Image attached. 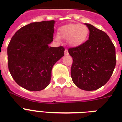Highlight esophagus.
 Masks as SVG:
<instances>
[{
    "label": "esophagus",
    "mask_w": 122,
    "mask_h": 122,
    "mask_svg": "<svg viewBox=\"0 0 122 122\" xmlns=\"http://www.w3.org/2000/svg\"><path fill=\"white\" fill-rule=\"evenodd\" d=\"M65 55H68L69 53H68V49H66L65 50Z\"/></svg>",
    "instance_id": "obj_1"
}]
</instances>
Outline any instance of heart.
<instances>
[{
  "mask_svg": "<svg viewBox=\"0 0 122 122\" xmlns=\"http://www.w3.org/2000/svg\"><path fill=\"white\" fill-rule=\"evenodd\" d=\"M89 30L87 26L83 24L71 23L61 26L59 29V35L61 38L67 40L71 46L77 47L86 41L89 36ZM58 35L56 39L59 41Z\"/></svg>",
  "mask_w": 122,
  "mask_h": 122,
  "instance_id": "1",
  "label": "heart"
}]
</instances>
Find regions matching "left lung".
<instances>
[{"mask_svg": "<svg viewBox=\"0 0 122 122\" xmlns=\"http://www.w3.org/2000/svg\"><path fill=\"white\" fill-rule=\"evenodd\" d=\"M89 39L68 49L73 57L71 76L73 83L85 91H94L110 80L116 65L115 47L105 32L91 24Z\"/></svg>", "mask_w": 122, "mask_h": 122, "instance_id": "obj_1", "label": "left lung"}]
</instances>
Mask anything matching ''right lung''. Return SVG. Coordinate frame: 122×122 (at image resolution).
<instances>
[{
  "label": "right lung",
  "instance_id": "add662e5",
  "mask_svg": "<svg viewBox=\"0 0 122 122\" xmlns=\"http://www.w3.org/2000/svg\"><path fill=\"white\" fill-rule=\"evenodd\" d=\"M54 21L31 23L14 33L7 47L8 68L18 85L39 91L50 83L54 65L64 56L65 48L49 47Z\"/></svg>",
  "mask_w": 122,
  "mask_h": 122
}]
</instances>
